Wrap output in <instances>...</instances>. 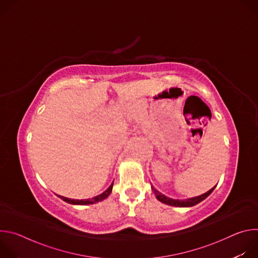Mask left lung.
I'll use <instances>...</instances> for the list:
<instances>
[{"mask_svg": "<svg viewBox=\"0 0 258 258\" xmlns=\"http://www.w3.org/2000/svg\"><path fill=\"white\" fill-rule=\"evenodd\" d=\"M216 186H214L212 189H210L209 191H207L206 193L200 195V196H197V197H193V198H189V199H183V200H179V199H172V198H168L166 197L165 195L161 194L160 192H158L153 186H151V189L152 191L154 192L156 198L164 203V204H167V205H170V206H175V207H192L198 203H200L201 201H203L205 198H207L211 193L212 191L215 189Z\"/></svg>", "mask_w": 258, "mask_h": 258, "instance_id": "left-lung-1", "label": "left lung"}]
</instances>
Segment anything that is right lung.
Returning a JSON list of instances; mask_svg holds the SVG:
<instances>
[{"mask_svg": "<svg viewBox=\"0 0 258 258\" xmlns=\"http://www.w3.org/2000/svg\"><path fill=\"white\" fill-rule=\"evenodd\" d=\"M114 181V180H113ZM112 188H113V182L110 185V187L104 191L102 194L92 198V199H86V200H77V199H69V198H66V197H63V196H60V195H57L59 198H61L63 201L69 203V204H73V205H90V204H94V203H97V202H100V201H103L104 199H106L110 194H111L112 192Z\"/></svg>", "mask_w": 258, "mask_h": 258, "instance_id": "right-lung-1", "label": "right lung"}]
</instances>
